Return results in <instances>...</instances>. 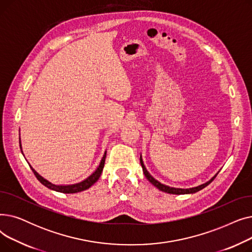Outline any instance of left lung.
<instances>
[{
    "label": "left lung",
    "instance_id": "obj_1",
    "mask_svg": "<svg viewBox=\"0 0 252 252\" xmlns=\"http://www.w3.org/2000/svg\"><path fill=\"white\" fill-rule=\"evenodd\" d=\"M140 162H141V165H142V168H143V171H144V175H145V177L147 178V180H148L152 185H154V186H155L157 189H159L160 191L165 192V193H169V194L181 195V194H193V193H196V192H198V191L202 190L203 188H205V187L207 186V185H209L211 182H213V181L215 180V178L217 177V175H216L210 181L206 182L205 184L200 185V186L194 187V188H189V189L173 188V187H168V186H166V185H163V184L159 183V182H158L157 180H155V179L148 173V170L146 169V167H145V165H144V162H143V159H142V156H140Z\"/></svg>",
    "mask_w": 252,
    "mask_h": 252
}]
</instances>
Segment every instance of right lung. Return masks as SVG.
<instances>
[{"label":"right lung","instance_id":"1","mask_svg":"<svg viewBox=\"0 0 252 252\" xmlns=\"http://www.w3.org/2000/svg\"><path fill=\"white\" fill-rule=\"evenodd\" d=\"M20 149H21V144H20ZM105 158H106V151H105V153L102 157V160H101L99 166L97 167V169L94 171V173H93L89 178H87L85 181H83L81 183H77V184H73V185H55V184H52L51 182L44 179L42 176H39L32 166H31V168L32 170V173L34 174V176L36 177V179L47 188H49L51 190H54L56 192H60V193H77V192H82V191H85V190L89 189L92 186V185H94L99 180V178L102 174L103 167H104Z\"/></svg>","mask_w":252,"mask_h":252}]
</instances>
